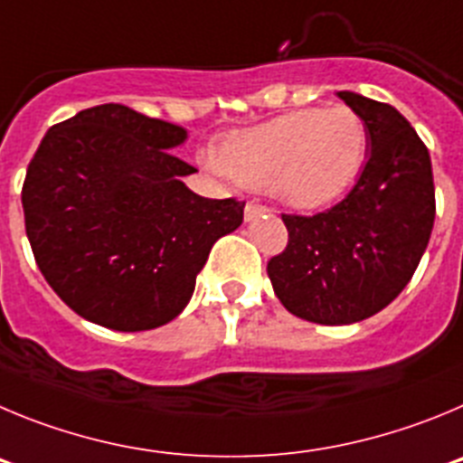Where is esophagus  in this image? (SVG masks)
Here are the masks:
<instances>
[{
	"mask_svg": "<svg viewBox=\"0 0 463 463\" xmlns=\"http://www.w3.org/2000/svg\"><path fill=\"white\" fill-rule=\"evenodd\" d=\"M269 214V210L265 205H256V203H247L244 207V222H256L260 216Z\"/></svg>",
	"mask_w": 463,
	"mask_h": 463,
	"instance_id": "esophagus-1",
	"label": "esophagus"
}]
</instances>
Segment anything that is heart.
<instances>
[{"label":"heart","mask_w":463,"mask_h":463,"mask_svg":"<svg viewBox=\"0 0 463 463\" xmlns=\"http://www.w3.org/2000/svg\"><path fill=\"white\" fill-rule=\"evenodd\" d=\"M366 127L345 106L304 108L235 133L205 164L283 205L316 212L344 198L366 161Z\"/></svg>","instance_id":"b5f03b06"}]
</instances>
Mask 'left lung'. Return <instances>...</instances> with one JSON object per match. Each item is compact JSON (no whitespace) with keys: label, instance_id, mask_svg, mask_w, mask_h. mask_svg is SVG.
Listing matches in <instances>:
<instances>
[{"label":"left lung","instance_id":"obj_1","mask_svg":"<svg viewBox=\"0 0 463 463\" xmlns=\"http://www.w3.org/2000/svg\"><path fill=\"white\" fill-rule=\"evenodd\" d=\"M366 127V164L339 205L316 216L283 214L288 247L268 262L272 288L298 318L351 325L403 290L436 216L431 159L397 108L336 91Z\"/></svg>","mask_w":463,"mask_h":463}]
</instances>
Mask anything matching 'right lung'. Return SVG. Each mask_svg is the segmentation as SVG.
<instances>
[{
	"label": "right lung",
	"mask_w": 463,
	"mask_h": 463,
	"mask_svg": "<svg viewBox=\"0 0 463 463\" xmlns=\"http://www.w3.org/2000/svg\"><path fill=\"white\" fill-rule=\"evenodd\" d=\"M186 128L118 103L45 133L23 186L24 228L50 288L91 323L154 330L180 316L244 203L194 194L173 154Z\"/></svg>",
	"instance_id": "right-lung-1"
}]
</instances>
